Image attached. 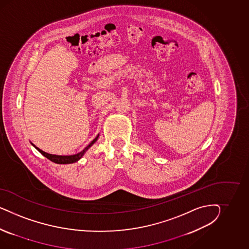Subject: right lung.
<instances>
[{"instance_id":"1","label":"right lung","mask_w":249,"mask_h":249,"mask_svg":"<svg viewBox=\"0 0 249 249\" xmlns=\"http://www.w3.org/2000/svg\"><path fill=\"white\" fill-rule=\"evenodd\" d=\"M98 136L99 135L97 136V137L91 142L89 144V145L84 149L83 151H80L79 153L74 154V155H67V156H66V155L49 154V153H47V152H45V151L40 150L39 148H37L36 146H35L34 144L32 143V145H33L41 154H43L45 157H46L48 160H50L51 161H53L54 163H58V164H69V163H74L75 161H77L78 160H80V159L82 158L84 154L86 153V151H88V150L90 148L91 146L97 142V140L98 139Z\"/></svg>"}]
</instances>
